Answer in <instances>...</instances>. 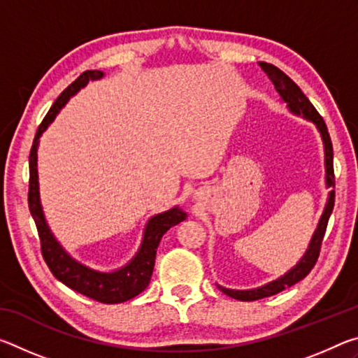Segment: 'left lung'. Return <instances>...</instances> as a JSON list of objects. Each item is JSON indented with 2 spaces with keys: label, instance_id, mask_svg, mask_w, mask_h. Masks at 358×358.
Wrapping results in <instances>:
<instances>
[{
  "label": "left lung",
  "instance_id": "8db88e82",
  "mask_svg": "<svg viewBox=\"0 0 358 358\" xmlns=\"http://www.w3.org/2000/svg\"><path fill=\"white\" fill-rule=\"evenodd\" d=\"M260 68L264 69V72L271 80V83L275 85V90L280 94L281 101L287 106V108L296 117H303L308 121H311L316 126L320 137H322V143H324V155H325V186L329 187V199H327L325 208L320 215V220L317 222V227L314 230L313 237L310 245H308L306 252L303 254V257L296 262L295 266H292L287 273H284L282 276L278 278L275 281H270L264 284V286L256 287V289H246V290H235V289H227L222 287L220 284H216L217 289L221 290L222 294H226L229 296H232L235 300H241V301H252V300H260L265 299V296H271L281 290L287 289L290 286H294L299 281H301L310 271L313 270V266L316 265L317 257H319V251H320V245H322L324 235H325V229L327 224H329V217L333 211V205H335V173H333V147H331V141H330V134L327 131L325 121L322 117L317 113L316 108L310 102V99L303 94L301 90L299 88L292 78L287 77L281 69H278L276 66L268 64V63H259Z\"/></svg>",
  "mask_w": 358,
  "mask_h": 358
}]
</instances>
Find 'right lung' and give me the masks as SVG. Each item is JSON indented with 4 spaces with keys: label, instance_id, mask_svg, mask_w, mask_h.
<instances>
[{
    "label": "right lung",
    "instance_id": "right-lung-1",
    "mask_svg": "<svg viewBox=\"0 0 358 358\" xmlns=\"http://www.w3.org/2000/svg\"><path fill=\"white\" fill-rule=\"evenodd\" d=\"M104 77L102 71H85L83 74L72 82L64 92L58 96L55 104L42 120L41 126L36 132L31 151H29V191H28V207L38 227L41 238V250L48 268L58 281L66 284L69 289L90 296L101 303H123L136 295L143 292L150 284L151 275L155 268L156 250L159 241L169 229L177 226L186 220V213L180 207H173L164 213L151 216L147 226L143 229L142 243L138 246L136 256L128 264L113 271H99L92 266L78 262L71 254L64 250L63 245L57 240L55 235L48 227L45 221L44 210H42L39 196V175H38V148L39 138L45 129L55 120L59 110L66 106L72 96L80 92V88L87 87L88 82L99 80Z\"/></svg>",
    "mask_w": 358,
    "mask_h": 358
}]
</instances>
